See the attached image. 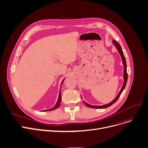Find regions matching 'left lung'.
Masks as SVG:
<instances>
[{"mask_svg": "<svg viewBox=\"0 0 148 148\" xmlns=\"http://www.w3.org/2000/svg\"><path fill=\"white\" fill-rule=\"evenodd\" d=\"M113 42L114 44V45L116 47V48H117L119 53H120V55L122 58V62H123V79H124V83H123V86L122 88V89H121L119 94L116 96V97L112 101L111 103H110L109 104H106V105H104V106H92V105H90L88 103H86V102H84V104L85 105H86L87 107H90V108H107L108 107H110L111 106L112 104H113L116 101H117L118 99V98H119L120 95H121L122 91L123 90V89H125V86H126V84H127V79H128V74H127V64H126V60H125V56H124V54L123 53V51H122V50L121 49V45H119V44L115 40H113Z\"/></svg>", "mask_w": 148, "mask_h": 148, "instance_id": "8db88e82", "label": "left lung"}]
</instances>
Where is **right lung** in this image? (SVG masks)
<instances>
[{
    "mask_svg": "<svg viewBox=\"0 0 148 148\" xmlns=\"http://www.w3.org/2000/svg\"><path fill=\"white\" fill-rule=\"evenodd\" d=\"M64 81V79L63 80V81L62 82V83H61V84H62V83H63V82ZM61 99H62V98H61V93H60V90H59V98H58V101H57V103H56V105L54 106L52 108H51V109H49V110H43V112H47V111H51V110H55V109H56V108H58V107H59V106H60V102H61Z\"/></svg>",
    "mask_w": 148,
    "mask_h": 148,
    "instance_id": "right-lung-1",
    "label": "right lung"
}]
</instances>
